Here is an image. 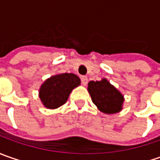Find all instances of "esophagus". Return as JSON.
Masks as SVG:
<instances>
[{
  "instance_id": "1",
  "label": "esophagus",
  "mask_w": 160,
  "mask_h": 160,
  "mask_svg": "<svg viewBox=\"0 0 160 160\" xmlns=\"http://www.w3.org/2000/svg\"><path fill=\"white\" fill-rule=\"evenodd\" d=\"M81 81H82L83 85H86L88 83V78H87V77H81Z\"/></svg>"
}]
</instances>
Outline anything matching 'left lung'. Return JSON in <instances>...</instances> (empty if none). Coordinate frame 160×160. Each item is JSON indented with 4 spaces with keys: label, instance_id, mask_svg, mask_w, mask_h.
<instances>
[{
    "label": "left lung",
    "instance_id": "1",
    "mask_svg": "<svg viewBox=\"0 0 160 160\" xmlns=\"http://www.w3.org/2000/svg\"><path fill=\"white\" fill-rule=\"evenodd\" d=\"M87 89L92 101L101 112L109 115L122 110L124 95L106 78L101 81H90Z\"/></svg>",
    "mask_w": 160,
    "mask_h": 160
}]
</instances>
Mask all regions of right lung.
Returning a JSON list of instances; mask_svg holds the SVG:
<instances>
[{"instance_id":"right-lung-1","label":"right lung","mask_w":160,"mask_h":160,"mask_svg":"<svg viewBox=\"0 0 160 160\" xmlns=\"http://www.w3.org/2000/svg\"><path fill=\"white\" fill-rule=\"evenodd\" d=\"M80 83V78L73 73L56 74L42 83L39 98L47 108H58L67 102L71 92Z\"/></svg>"}]
</instances>
